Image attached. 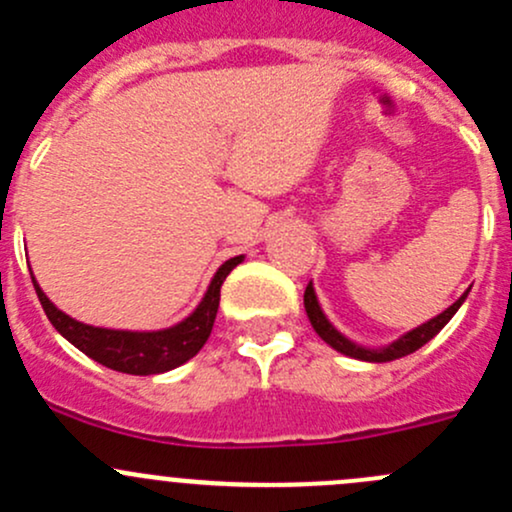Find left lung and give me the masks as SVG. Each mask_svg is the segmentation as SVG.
<instances>
[{
  "mask_svg": "<svg viewBox=\"0 0 512 512\" xmlns=\"http://www.w3.org/2000/svg\"><path fill=\"white\" fill-rule=\"evenodd\" d=\"M468 292H471V289H466V292H463L461 297L451 304V307L443 309L438 317L428 319V322H423L421 327L411 329V332H406L404 337H399L396 342L386 344V347H361V344H356V342H352V339L344 337V334L339 332L332 322H329L327 314L322 312V307H319V299H317V292H314L312 282H309L307 289H304V309H307V317H309V322H312L314 332H317L319 337L329 344V347L337 349L339 354L352 356V359H359V361H371V364H384V361H394V359H401V356H406V354H414L416 349L423 347V344L431 342V339L436 337V334L441 332L448 322H451L453 314L461 309V304L466 302Z\"/></svg>",
  "mask_w": 512,
  "mask_h": 512,
  "instance_id": "left-lung-1",
  "label": "left lung"
}]
</instances>
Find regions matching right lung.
Instances as JSON below:
<instances>
[{
    "instance_id": "obj_1",
    "label": "right lung",
    "mask_w": 512,
    "mask_h": 512,
    "mask_svg": "<svg viewBox=\"0 0 512 512\" xmlns=\"http://www.w3.org/2000/svg\"><path fill=\"white\" fill-rule=\"evenodd\" d=\"M242 260H245V257L237 255L223 262V265L218 267V272L213 275V280H210V285L205 289L198 307H195L183 322L173 324V327L156 329V332L91 327V324H84L79 322V319L69 317L66 312H61V309L46 297L44 289L36 282V277H32V282L46 317H49V322L54 324V329L66 339V342H71L79 352H84L86 356L98 361V364L108 366V369L113 371H123V374L133 376H153L185 364V361L193 359V356L203 349L210 332H213L215 314H218L220 287H223L225 277L230 275Z\"/></svg>"
}]
</instances>
